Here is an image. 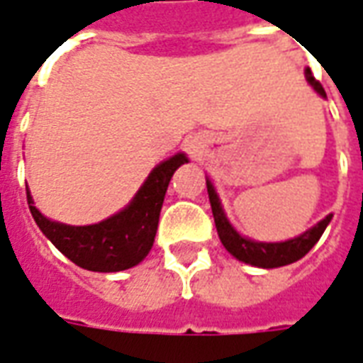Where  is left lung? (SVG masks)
Segmentation results:
<instances>
[{
  "instance_id": "8db88e82",
  "label": "left lung",
  "mask_w": 363,
  "mask_h": 363,
  "mask_svg": "<svg viewBox=\"0 0 363 363\" xmlns=\"http://www.w3.org/2000/svg\"><path fill=\"white\" fill-rule=\"evenodd\" d=\"M305 74H307V82L315 87V91L326 97L325 89L320 86V82L313 76V72L307 70ZM207 194H209L215 227H217L218 238H220L223 246L240 262L258 266V268H279V266H287V264H293V262L301 259L318 242V238L325 233L326 225L333 218V215H328L318 223L317 227L309 228L307 233H303V235L297 236V238H291V240H285V242H254V240H248V238L240 236L235 228L230 227V223H228L225 213L220 209V203H218V197L213 186H211V182H207Z\"/></svg>"
}]
</instances>
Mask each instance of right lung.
<instances>
[{
  "label": "right lung",
  "instance_id": "right-lung-1",
  "mask_svg": "<svg viewBox=\"0 0 363 363\" xmlns=\"http://www.w3.org/2000/svg\"><path fill=\"white\" fill-rule=\"evenodd\" d=\"M186 162L184 154H176L174 158L162 162L152 169L127 209L97 225L70 227L48 220L38 213L27 191L30 215L46 238L79 268L89 272H121L133 268L143 262L152 248L169 179Z\"/></svg>",
  "mask_w": 363,
  "mask_h": 363
}]
</instances>
